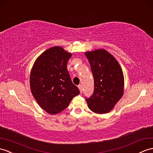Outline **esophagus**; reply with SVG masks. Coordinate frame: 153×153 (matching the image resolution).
Wrapping results in <instances>:
<instances>
[{
    "label": "esophagus",
    "mask_w": 153,
    "mask_h": 153,
    "mask_svg": "<svg viewBox=\"0 0 153 153\" xmlns=\"http://www.w3.org/2000/svg\"><path fill=\"white\" fill-rule=\"evenodd\" d=\"M79 90H80V93H82V86L81 85V84H80V85H79Z\"/></svg>",
    "instance_id": "esophagus-1"
}]
</instances>
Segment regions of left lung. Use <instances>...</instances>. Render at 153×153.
I'll use <instances>...</instances> for the list:
<instances>
[{
    "mask_svg": "<svg viewBox=\"0 0 153 153\" xmlns=\"http://www.w3.org/2000/svg\"><path fill=\"white\" fill-rule=\"evenodd\" d=\"M94 80V91L86 98L90 109L98 114L113 109L124 92V74L116 59L103 49L85 53Z\"/></svg>",
    "mask_w": 153,
    "mask_h": 153,
    "instance_id": "left-lung-1",
    "label": "left lung"
}]
</instances>
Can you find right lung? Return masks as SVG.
<instances>
[{"label": "right lung", "mask_w": 153, "mask_h": 153, "mask_svg": "<svg viewBox=\"0 0 153 153\" xmlns=\"http://www.w3.org/2000/svg\"><path fill=\"white\" fill-rule=\"evenodd\" d=\"M72 54L60 46L46 50L35 61L30 75L34 98L51 114L62 112L80 94L71 80L67 64Z\"/></svg>", "instance_id": "right-lung-1"}]
</instances>
